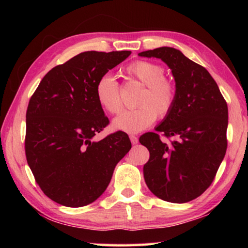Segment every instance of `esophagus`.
<instances>
[{
    "label": "esophagus",
    "instance_id": "34e87169",
    "mask_svg": "<svg viewBox=\"0 0 248 248\" xmlns=\"http://www.w3.org/2000/svg\"><path fill=\"white\" fill-rule=\"evenodd\" d=\"M130 141H131L132 144H137L139 140H138V137L136 136H130Z\"/></svg>",
    "mask_w": 248,
    "mask_h": 248
}]
</instances>
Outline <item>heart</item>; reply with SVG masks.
Returning <instances> with one entry per match:
<instances>
[{"label": "heart", "mask_w": 248, "mask_h": 248, "mask_svg": "<svg viewBox=\"0 0 248 248\" xmlns=\"http://www.w3.org/2000/svg\"><path fill=\"white\" fill-rule=\"evenodd\" d=\"M128 77L144 86L137 105L139 107L124 110L112 120V128L128 133H137L154 124L157 116L170 114L176 99L175 84L165 78V70L157 63L145 60L132 62L125 68ZM97 102L110 114L123 108L118 83L110 74H104L96 83Z\"/></svg>", "instance_id": "1"}]
</instances>
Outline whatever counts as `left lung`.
Listing matches in <instances>:
<instances>
[{
  "mask_svg": "<svg viewBox=\"0 0 248 248\" xmlns=\"http://www.w3.org/2000/svg\"><path fill=\"white\" fill-rule=\"evenodd\" d=\"M167 64L175 79L174 106L155 132L140 137L148 148L143 166L146 186L157 198L185 203L199 197L215 179L226 152L228 105L213 78L203 66L179 50L161 47L139 53ZM158 133L174 136L167 145Z\"/></svg>",
  "mask_w": 248,
  "mask_h": 248,
  "instance_id": "8db88e82",
  "label": "left lung"
}]
</instances>
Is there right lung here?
I'll return each instance as SVG.
<instances>
[{
  "mask_svg": "<svg viewBox=\"0 0 248 248\" xmlns=\"http://www.w3.org/2000/svg\"><path fill=\"white\" fill-rule=\"evenodd\" d=\"M130 54L79 53L50 70L29 100L27 163L44 194L59 204L78 208L94 202L131 149L123 131L93 141L109 123L96 98V83Z\"/></svg>",
  "mask_w": 248,
  "mask_h": 248,
  "instance_id": "add662e5",
  "label": "right lung"
}]
</instances>
